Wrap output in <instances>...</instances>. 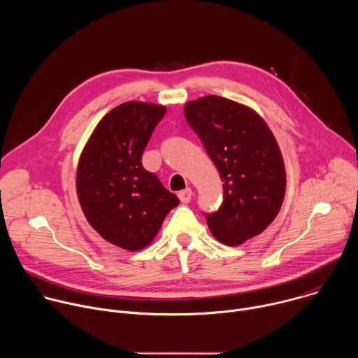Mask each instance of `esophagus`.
I'll return each instance as SVG.
<instances>
[{
    "label": "esophagus",
    "instance_id": "1",
    "mask_svg": "<svg viewBox=\"0 0 358 358\" xmlns=\"http://www.w3.org/2000/svg\"><path fill=\"white\" fill-rule=\"evenodd\" d=\"M178 198H180V201L184 202V203L189 202L191 198H192V189H191V188H185V189L180 191V192H178Z\"/></svg>",
    "mask_w": 358,
    "mask_h": 358
}]
</instances>
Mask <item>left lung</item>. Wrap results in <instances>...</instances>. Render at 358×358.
Returning <instances> with one entry per match:
<instances>
[{"instance_id": "obj_1", "label": "left lung", "mask_w": 358, "mask_h": 358, "mask_svg": "<svg viewBox=\"0 0 358 358\" xmlns=\"http://www.w3.org/2000/svg\"><path fill=\"white\" fill-rule=\"evenodd\" d=\"M184 115L224 181L220 210L206 214L213 235L228 246L259 235L278 215L286 191L271 129L250 108L214 94L188 101Z\"/></svg>"}]
</instances>
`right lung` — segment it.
<instances>
[{
    "label": "right lung",
    "instance_id": "add662e5",
    "mask_svg": "<svg viewBox=\"0 0 358 358\" xmlns=\"http://www.w3.org/2000/svg\"><path fill=\"white\" fill-rule=\"evenodd\" d=\"M162 105L126 101L99 122L79 159L76 191L89 224L108 242L140 250L180 199L141 164Z\"/></svg>",
    "mask_w": 358,
    "mask_h": 358
}]
</instances>
